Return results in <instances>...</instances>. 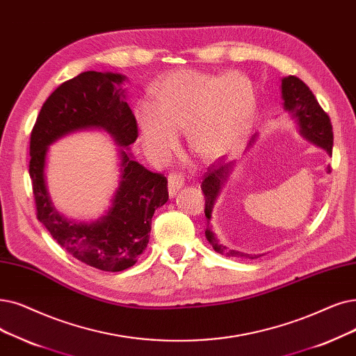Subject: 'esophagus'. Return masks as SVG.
<instances>
[{
    "label": "esophagus",
    "mask_w": 356,
    "mask_h": 356,
    "mask_svg": "<svg viewBox=\"0 0 356 356\" xmlns=\"http://www.w3.org/2000/svg\"><path fill=\"white\" fill-rule=\"evenodd\" d=\"M167 181H168V195L170 196H176L177 192L183 188V177L179 175V173H170L168 177H167Z\"/></svg>",
    "instance_id": "esophagus-1"
}]
</instances>
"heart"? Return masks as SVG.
<instances>
[{
	"label": "heart",
	"instance_id": "obj_1",
	"mask_svg": "<svg viewBox=\"0 0 356 356\" xmlns=\"http://www.w3.org/2000/svg\"><path fill=\"white\" fill-rule=\"evenodd\" d=\"M135 115L149 156L165 160L186 129L197 157L220 159L234 151L256 115V91L240 72L213 75L192 70L168 74L156 88V103L143 100Z\"/></svg>",
	"mask_w": 356,
	"mask_h": 356
}]
</instances>
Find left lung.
<instances>
[{"instance_id": "8db88e82", "label": "left lung", "mask_w": 356, "mask_h": 356, "mask_svg": "<svg viewBox=\"0 0 356 356\" xmlns=\"http://www.w3.org/2000/svg\"><path fill=\"white\" fill-rule=\"evenodd\" d=\"M282 99H284V109L292 113V116L297 119L300 134L310 143L326 149L332 156L333 148V129L329 115L321 109L317 99L314 97L313 91L308 88V86L301 81L298 76L289 75L282 79ZM252 145V143H250ZM234 163H227L215 165L212 164L208 168V173L200 184L202 192L205 195V215L208 222L211 221V213L215 205V200L218 197L225 180L229 176V172L233 170ZM330 172V170H329ZM205 236L208 241L212 244L213 250L221 254L227 256H236V257H245V259H257L259 256L241 253L237 250H229L225 245L220 244L218 240L215 238V234L211 228H207Z\"/></svg>"}]
</instances>
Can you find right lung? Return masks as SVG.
I'll list each match as a JSON object with an SVG mask.
<instances>
[{
    "instance_id": "add662e5",
    "label": "right lung",
    "mask_w": 356,
    "mask_h": 356,
    "mask_svg": "<svg viewBox=\"0 0 356 356\" xmlns=\"http://www.w3.org/2000/svg\"><path fill=\"white\" fill-rule=\"evenodd\" d=\"M125 75L86 71L60 84L46 99L30 135L29 175L38 220L54 240L83 264L104 272L134 266L149 240L151 218L167 199V179L135 161L120 149V180L112 207L92 222L67 220L55 208L44 181L48 147L67 134L99 128L120 147L138 138L136 119L119 86Z\"/></svg>"
}]
</instances>
